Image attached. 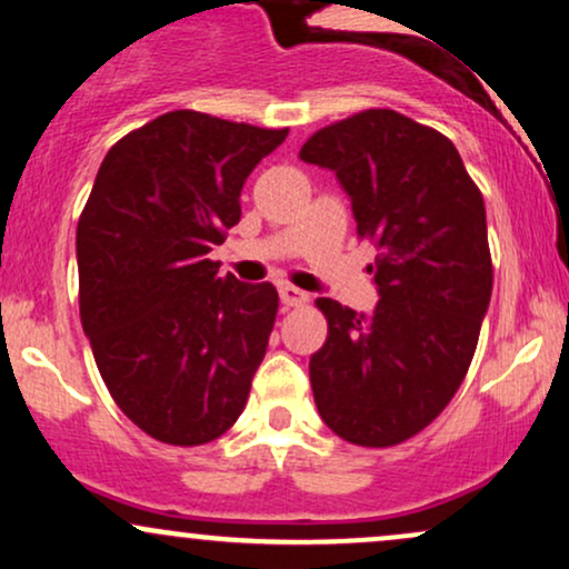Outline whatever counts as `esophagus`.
<instances>
[{"instance_id":"esophagus-1","label":"esophagus","mask_w":569,"mask_h":569,"mask_svg":"<svg viewBox=\"0 0 569 569\" xmlns=\"http://www.w3.org/2000/svg\"><path fill=\"white\" fill-rule=\"evenodd\" d=\"M280 302H283L286 307H302L310 302V293L297 289V286L286 283V286H280Z\"/></svg>"}]
</instances>
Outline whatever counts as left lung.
<instances>
[{
  "label": "left lung",
  "instance_id": "obj_1",
  "mask_svg": "<svg viewBox=\"0 0 569 569\" xmlns=\"http://www.w3.org/2000/svg\"><path fill=\"white\" fill-rule=\"evenodd\" d=\"M299 158L350 194L380 289L369 318L316 299L329 323L310 358L316 407L339 439L396 447L441 415L473 361L492 297L485 198L447 136L393 109L316 130Z\"/></svg>",
  "mask_w": 569,
  "mask_h": 569
}]
</instances>
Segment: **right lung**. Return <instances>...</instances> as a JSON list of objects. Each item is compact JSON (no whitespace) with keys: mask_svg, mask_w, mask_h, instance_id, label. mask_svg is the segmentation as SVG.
<instances>
[{"mask_svg":"<svg viewBox=\"0 0 569 569\" xmlns=\"http://www.w3.org/2000/svg\"><path fill=\"white\" fill-rule=\"evenodd\" d=\"M289 136L176 109L122 136L77 224L80 318L133 426L200 447L234 426L278 316L272 283L208 259L240 221V189Z\"/></svg>","mask_w":569,"mask_h":569,"instance_id":"1","label":"right lung"}]
</instances>
